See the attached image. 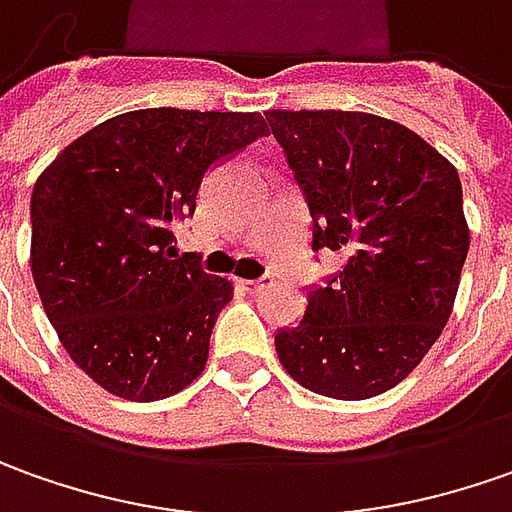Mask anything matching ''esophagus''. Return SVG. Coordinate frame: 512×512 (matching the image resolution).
<instances>
[{
  "instance_id": "34e87169",
  "label": "esophagus",
  "mask_w": 512,
  "mask_h": 512,
  "mask_svg": "<svg viewBox=\"0 0 512 512\" xmlns=\"http://www.w3.org/2000/svg\"><path fill=\"white\" fill-rule=\"evenodd\" d=\"M243 289L260 294L263 289H269V277H257V280H243Z\"/></svg>"
}]
</instances>
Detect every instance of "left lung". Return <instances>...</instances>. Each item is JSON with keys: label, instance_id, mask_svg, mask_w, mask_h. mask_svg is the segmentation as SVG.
<instances>
[{"label": "left lung", "instance_id": "left-lung-1", "mask_svg": "<svg viewBox=\"0 0 512 512\" xmlns=\"http://www.w3.org/2000/svg\"><path fill=\"white\" fill-rule=\"evenodd\" d=\"M266 118L306 192L314 252L348 255L337 277L309 291L300 326L277 331V357L314 394H385L422 362L453 311L470 246L459 172L382 115Z\"/></svg>", "mask_w": 512, "mask_h": 512}]
</instances>
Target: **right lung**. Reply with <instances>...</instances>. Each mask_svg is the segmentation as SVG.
<instances>
[{"mask_svg":"<svg viewBox=\"0 0 512 512\" xmlns=\"http://www.w3.org/2000/svg\"><path fill=\"white\" fill-rule=\"evenodd\" d=\"M269 133L260 113L152 107L64 147L30 198V269L64 351L115 397L155 402L201 377L232 280L178 257L203 175Z\"/></svg>","mask_w":512,"mask_h":512,"instance_id":"add662e5","label":"right lung"}]
</instances>
